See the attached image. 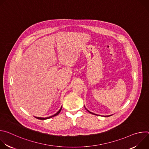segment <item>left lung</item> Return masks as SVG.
<instances>
[{
    "mask_svg": "<svg viewBox=\"0 0 149 149\" xmlns=\"http://www.w3.org/2000/svg\"><path fill=\"white\" fill-rule=\"evenodd\" d=\"M85 108H86V107H85ZM86 110H87V111H88V112H89V113H91V114H95V115H97V116H98V115H97V114H94V113H91V112H90V111H88V110H87V109H86ZM111 116V115H110V116H104V117H109V116Z\"/></svg>",
    "mask_w": 149,
    "mask_h": 149,
    "instance_id": "left-lung-1",
    "label": "left lung"
}]
</instances>
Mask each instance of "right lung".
Here are the masks:
<instances>
[{
    "mask_svg": "<svg viewBox=\"0 0 149 149\" xmlns=\"http://www.w3.org/2000/svg\"><path fill=\"white\" fill-rule=\"evenodd\" d=\"M61 109H62V107H61V109H59V110L56 113V114H54V115H52V116H50V117H45V118H43V117H35V118H38V119H39V120H47V119H48V118H52V117H54V116H56V115H58L59 113H60V111H61Z\"/></svg>",
    "mask_w": 149,
    "mask_h": 149,
    "instance_id": "obj_1",
    "label": "right lung"
}]
</instances>
